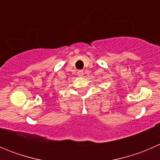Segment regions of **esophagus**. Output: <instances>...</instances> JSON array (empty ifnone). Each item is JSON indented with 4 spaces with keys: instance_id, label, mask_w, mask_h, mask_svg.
I'll return each mask as SVG.
<instances>
[{
    "instance_id": "1",
    "label": "esophagus",
    "mask_w": 160,
    "mask_h": 160,
    "mask_svg": "<svg viewBox=\"0 0 160 160\" xmlns=\"http://www.w3.org/2000/svg\"><path fill=\"white\" fill-rule=\"evenodd\" d=\"M83 70H78L77 71V75H78V77H82L83 76Z\"/></svg>"
}]
</instances>
